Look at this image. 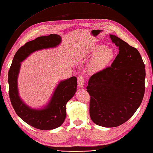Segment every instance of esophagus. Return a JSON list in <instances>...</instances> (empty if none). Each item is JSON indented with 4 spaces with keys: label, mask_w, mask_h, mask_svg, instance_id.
<instances>
[{
    "label": "esophagus",
    "mask_w": 153,
    "mask_h": 153,
    "mask_svg": "<svg viewBox=\"0 0 153 153\" xmlns=\"http://www.w3.org/2000/svg\"><path fill=\"white\" fill-rule=\"evenodd\" d=\"M77 83H78V86L80 87H83L84 85H85V79L83 76H79L77 78Z\"/></svg>",
    "instance_id": "esophagus-1"
}]
</instances>
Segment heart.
Instances as JSON below:
<instances>
[{
  "instance_id": "1",
  "label": "heart",
  "mask_w": 153,
  "mask_h": 153,
  "mask_svg": "<svg viewBox=\"0 0 153 153\" xmlns=\"http://www.w3.org/2000/svg\"><path fill=\"white\" fill-rule=\"evenodd\" d=\"M88 53L90 56H95L92 61L91 66L94 70L103 68L110 63L114 56L113 50L102 45H97L89 49Z\"/></svg>"
}]
</instances>
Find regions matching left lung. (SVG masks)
<instances>
[{
    "instance_id": "8db88e82",
    "label": "left lung",
    "mask_w": 153,
    "mask_h": 153,
    "mask_svg": "<svg viewBox=\"0 0 153 153\" xmlns=\"http://www.w3.org/2000/svg\"><path fill=\"white\" fill-rule=\"evenodd\" d=\"M110 37L119 53L111 66L91 77L87 87L91 120L105 127L119 126L134 114L143 98L146 78L138 50L114 35Z\"/></svg>"
}]
</instances>
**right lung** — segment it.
<instances>
[{
	"label": "right lung",
	"mask_w": 153,
	"mask_h": 153,
	"mask_svg": "<svg viewBox=\"0 0 153 153\" xmlns=\"http://www.w3.org/2000/svg\"><path fill=\"white\" fill-rule=\"evenodd\" d=\"M61 42L60 36L50 34L26 42L15 53L8 72L9 96L15 112L26 123L40 130H52L63 123L66 116V105L76 92L77 78L74 76L60 81L46 106L41 109L32 108L19 94L17 79L21 62L36 51L55 48Z\"/></svg>",
	"instance_id": "add662e5"
}]
</instances>
